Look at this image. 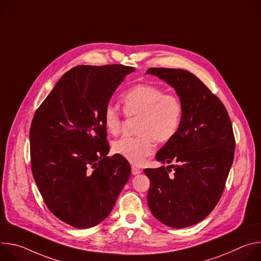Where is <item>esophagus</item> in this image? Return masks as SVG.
I'll use <instances>...</instances> for the list:
<instances>
[{"mask_svg":"<svg viewBox=\"0 0 261 261\" xmlns=\"http://www.w3.org/2000/svg\"><path fill=\"white\" fill-rule=\"evenodd\" d=\"M131 172H132V174H134V175H135V174H139V173L141 172V169L133 165V166L131 167Z\"/></svg>","mask_w":261,"mask_h":261,"instance_id":"esophagus-1","label":"esophagus"}]
</instances>
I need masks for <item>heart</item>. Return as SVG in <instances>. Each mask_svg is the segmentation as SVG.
<instances>
[{
  "label": "heart",
  "mask_w": 261,
  "mask_h": 261,
  "mask_svg": "<svg viewBox=\"0 0 261 261\" xmlns=\"http://www.w3.org/2000/svg\"><path fill=\"white\" fill-rule=\"evenodd\" d=\"M124 114L138 118L136 136H125L113 143V152L132 164H141L155 151V140H171L179 130L184 115L181 99L160 87L139 84L121 97ZM103 124L111 135H118L123 127V116L111 105L103 111Z\"/></svg>",
  "instance_id": "obj_1"
}]
</instances>
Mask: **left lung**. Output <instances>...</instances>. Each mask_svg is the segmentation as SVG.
Returning a JSON list of instances; mask_svg holds the SVG:
<instances>
[{
    "mask_svg": "<svg viewBox=\"0 0 261 261\" xmlns=\"http://www.w3.org/2000/svg\"><path fill=\"white\" fill-rule=\"evenodd\" d=\"M146 73L173 87L184 105L179 130L156 155L163 164H176L144 169L151 181L147 204L163 224L188 227L203 220L224 191L236 147L231 121L224 104L189 71L148 68Z\"/></svg>",
    "mask_w": 261,
    "mask_h": 261,
    "instance_id": "left-lung-1",
    "label": "left lung"
}]
</instances>
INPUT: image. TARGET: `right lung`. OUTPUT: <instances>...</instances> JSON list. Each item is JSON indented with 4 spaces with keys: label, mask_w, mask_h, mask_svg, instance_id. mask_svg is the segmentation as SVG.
Returning <instances> with one entry per match:
<instances>
[{
    "label": "right lung",
    "mask_w": 261,
    "mask_h": 261,
    "mask_svg": "<svg viewBox=\"0 0 261 261\" xmlns=\"http://www.w3.org/2000/svg\"><path fill=\"white\" fill-rule=\"evenodd\" d=\"M135 68L81 65L66 72L34 115L31 168L48 210L76 228H90L113 210L130 177L129 162L107 157L103 111Z\"/></svg>",
    "instance_id": "1"
}]
</instances>
